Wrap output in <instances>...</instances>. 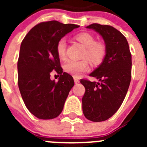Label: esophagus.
I'll return each instance as SVG.
<instances>
[{
    "instance_id": "esophagus-1",
    "label": "esophagus",
    "mask_w": 147,
    "mask_h": 147,
    "mask_svg": "<svg viewBox=\"0 0 147 147\" xmlns=\"http://www.w3.org/2000/svg\"><path fill=\"white\" fill-rule=\"evenodd\" d=\"M74 82H75V84H79V83H80V80H78L77 78L76 77H74Z\"/></svg>"
}]
</instances>
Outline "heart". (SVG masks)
I'll return each instance as SVG.
<instances>
[{"mask_svg": "<svg viewBox=\"0 0 147 147\" xmlns=\"http://www.w3.org/2000/svg\"><path fill=\"white\" fill-rule=\"evenodd\" d=\"M76 39L85 48V57H86L91 63L97 65L102 62L106 54V49L103 44L96 42L93 36L85 32L76 35ZM65 50L66 41L64 38H62L58 41L56 47L57 54L59 59H64L65 57ZM64 68L65 71L69 74L77 77L89 69V63L87 59H70L65 62Z\"/></svg>", "mask_w": 147, "mask_h": 147, "instance_id": "heart-1", "label": "heart"}]
</instances>
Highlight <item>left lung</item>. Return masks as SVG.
Masks as SVG:
<instances>
[{
    "label": "left lung",
    "instance_id": "obj_1",
    "mask_svg": "<svg viewBox=\"0 0 147 147\" xmlns=\"http://www.w3.org/2000/svg\"><path fill=\"white\" fill-rule=\"evenodd\" d=\"M86 28L102 36L106 54L102 63L90 74L98 82L80 81L85 88L82 110L88 120L103 121L116 113L125 98L131 81L132 57L127 39L116 28L98 23Z\"/></svg>",
    "mask_w": 147,
    "mask_h": 147
}]
</instances>
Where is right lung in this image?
Here are the masks:
<instances>
[{"mask_svg": "<svg viewBox=\"0 0 147 147\" xmlns=\"http://www.w3.org/2000/svg\"><path fill=\"white\" fill-rule=\"evenodd\" d=\"M79 27L56 20L42 22L30 30L20 45L18 62V87L31 113L40 119H52L62 113L74 81L63 72L56 47L58 41ZM61 75L50 79L52 70Z\"/></svg>", "mask_w": 147, "mask_h": 147, "instance_id": "obj_1", "label": "right lung"}]
</instances>
